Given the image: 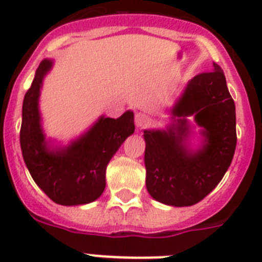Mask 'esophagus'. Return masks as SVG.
<instances>
[{"mask_svg": "<svg viewBox=\"0 0 262 262\" xmlns=\"http://www.w3.org/2000/svg\"><path fill=\"white\" fill-rule=\"evenodd\" d=\"M149 122H150V117H149L148 114L141 113V112L136 114L135 124L136 126H137V129H144V127L148 126Z\"/></svg>", "mask_w": 262, "mask_h": 262, "instance_id": "1", "label": "esophagus"}]
</instances>
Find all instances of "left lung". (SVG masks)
<instances>
[{
	"label": "left lung",
	"instance_id": "left-lung-1",
	"mask_svg": "<svg viewBox=\"0 0 262 262\" xmlns=\"http://www.w3.org/2000/svg\"><path fill=\"white\" fill-rule=\"evenodd\" d=\"M170 114L166 129L144 130L146 189L165 205L190 206L219 185L236 150V106L223 69L213 62L212 72L193 77ZM190 115L202 127L195 149Z\"/></svg>",
	"mask_w": 262,
	"mask_h": 262
}]
</instances>
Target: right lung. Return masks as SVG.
<instances>
[{
    "instance_id": "right-lung-1",
    "label": "right lung",
    "mask_w": 262,
    "mask_h": 262,
    "mask_svg": "<svg viewBox=\"0 0 262 262\" xmlns=\"http://www.w3.org/2000/svg\"><path fill=\"white\" fill-rule=\"evenodd\" d=\"M53 68L43 60L36 70L23 104L19 144L32 179L50 200L60 205H83L102 194L106 166L122 142L135 133V114L101 116L80 137L62 145L46 140L39 113V94L45 76Z\"/></svg>"
}]
</instances>
